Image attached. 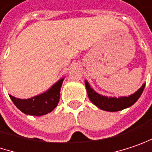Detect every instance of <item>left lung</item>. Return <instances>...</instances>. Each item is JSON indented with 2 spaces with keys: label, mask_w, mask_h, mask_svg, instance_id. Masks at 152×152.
Returning a JSON list of instances; mask_svg holds the SVG:
<instances>
[{
  "label": "left lung",
  "mask_w": 152,
  "mask_h": 152,
  "mask_svg": "<svg viewBox=\"0 0 152 152\" xmlns=\"http://www.w3.org/2000/svg\"><path fill=\"white\" fill-rule=\"evenodd\" d=\"M85 84L88 94V98L92 101V103L95 104L97 107H99V109L106 112H118L132 106L140 98L145 86V84H143V86L137 92L132 95H129L128 97L124 96V97L116 98V97L103 96L95 92L86 80H85Z\"/></svg>",
  "instance_id": "8db88e82"
}]
</instances>
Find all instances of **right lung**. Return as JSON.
<instances>
[{"instance_id":"1","label":"right lung","mask_w":152,"mask_h":152,"mask_svg":"<svg viewBox=\"0 0 152 152\" xmlns=\"http://www.w3.org/2000/svg\"><path fill=\"white\" fill-rule=\"evenodd\" d=\"M64 78L54 83L48 91L37 96L21 99L9 95L17 108L23 113L32 116H43L51 113L57 105L60 99V88Z\"/></svg>"}]
</instances>
